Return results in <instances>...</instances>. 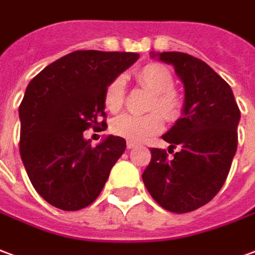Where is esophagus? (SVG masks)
<instances>
[{
    "label": "esophagus",
    "mask_w": 255,
    "mask_h": 255,
    "mask_svg": "<svg viewBox=\"0 0 255 255\" xmlns=\"http://www.w3.org/2000/svg\"><path fill=\"white\" fill-rule=\"evenodd\" d=\"M136 146H137V143L131 142V140H128L127 142V148H135Z\"/></svg>",
    "instance_id": "1"
}]
</instances>
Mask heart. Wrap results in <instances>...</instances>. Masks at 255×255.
I'll return each instance as SVG.
<instances>
[{
	"mask_svg": "<svg viewBox=\"0 0 255 255\" xmlns=\"http://www.w3.org/2000/svg\"><path fill=\"white\" fill-rule=\"evenodd\" d=\"M137 84L154 94L150 103V111H159L169 120L180 118L184 107V101L177 92L173 90L174 77L166 66L151 62L139 69L135 74ZM126 89L124 80L118 77L107 86L104 93L105 108L111 112H119L124 104ZM160 113V114H161ZM159 112H151L144 116L136 115H122L112 123V131L119 136L131 142H140L155 133L161 132L163 128V117Z\"/></svg>",
	"mask_w": 255,
	"mask_h": 255,
	"instance_id": "1",
	"label": "heart"
}]
</instances>
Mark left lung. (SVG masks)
<instances>
[{"mask_svg":"<svg viewBox=\"0 0 255 255\" xmlns=\"http://www.w3.org/2000/svg\"><path fill=\"white\" fill-rule=\"evenodd\" d=\"M174 67L184 84L181 118L162 135L173 158L151 148L143 182L162 208L186 214L214 199L227 178L238 146L241 112L230 85L205 62L177 51L151 52Z\"/></svg>","mask_w":255,"mask_h":255,"instance_id":"8db88e82","label":"left lung"}]
</instances>
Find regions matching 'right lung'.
Returning <instances> with one entry per match:
<instances>
[{"label": "right lung", "instance_id": "obj_1", "mask_svg": "<svg viewBox=\"0 0 255 255\" xmlns=\"http://www.w3.org/2000/svg\"><path fill=\"white\" fill-rule=\"evenodd\" d=\"M137 59L135 52L75 51L28 84L18 108L20 154L33 188L51 205L78 211L101 193L127 144L108 135L92 147L84 131L105 118L107 86Z\"/></svg>", "mask_w": 255, "mask_h": 255}]
</instances>
